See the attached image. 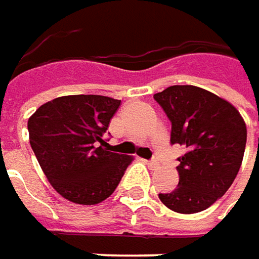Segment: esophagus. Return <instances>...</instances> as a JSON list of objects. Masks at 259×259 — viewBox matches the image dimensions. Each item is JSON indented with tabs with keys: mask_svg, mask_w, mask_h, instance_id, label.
Instances as JSON below:
<instances>
[{
	"mask_svg": "<svg viewBox=\"0 0 259 259\" xmlns=\"http://www.w3.org/2000/svg\"><path fill=\"white\" fill-rule=\"evenodd\" d=\"M146 165L149 167V168H152V170H155V168H158L160 167V164H158V161L155 160H151V161H146Z\"/></svg>",
	"mask_w": 259,
	"mask_h": 259,
	"instance_id": "34e87169",
	"label": "esophagus"
}]
</instances>
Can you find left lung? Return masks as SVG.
<instances>
[{
    "label": "left lung",
    "instance_id": "1",
    "mask_svg": "<svg viewBox=\"0 0 259 259\" xmlns=\"http://www.w3.org/2000/svg\"><path fill=\"white\" fill-rule=\"evenodd\" d=\"M171 121V144L186 148L179 160V185L160 201L179 214L211 206L232 186L245 154L246 124L235 105L192 84L154 95Z\"/></svg>",
    "mask_w": 259,
    "mask_h": 259
}]
</instances>
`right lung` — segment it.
Instances as JSON below:
<instances>
[{
	"label": "right lung",
	"instance_id": "add662e5",
	"mask_svg": "<svg viewBox=\"0 0 259 259\" xmlns=\"http://www.w3.org/2000/svg\"><path fill=\"white\" fill-rule=\"evenodd\" d=\"M102 95H67L27 120L30 146L54 189L70 202L95 205L118 186L132 155L111 152L104 135L120 107Z\"/></svg>",
	"mask_w": 259,
	"mask_h": 259
}]
</instances>
